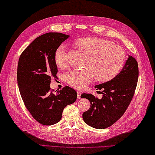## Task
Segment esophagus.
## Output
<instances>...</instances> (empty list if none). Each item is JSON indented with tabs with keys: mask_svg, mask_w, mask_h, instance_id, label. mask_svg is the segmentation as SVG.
<instances>
[{
	"mask_svg": "<svg viewBox=\"0 0 155 155\" xmlns=\"http://www.w3.org/2000/svg\"><path fill=\"white\" fill-rule=\"evenodd\" d=\"M81 92L77 91V98L78 99H80L81 98Z\"/></svg>",
	"mask_w": 155,
	"mask_h": 155,
	"instance_id": "1",
	"label": "esophagus"
}]
</instances>
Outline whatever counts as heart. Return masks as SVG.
<instances>
[{"label": "heart", "instance_id": "1", "mask_svg": "<svg viewBox=\"0 0 155 155\" xmlns=\"http://www.w3.org/2000/svg\"><path fill=\"white\" fill-rule=\"evenodd\" d=\"M74 45L87 54L82 70H71L65 74L67 83L83 89L94 78L105 82L114 78L120 71L125 60L123 49L104 39L97 37L79 38ZM67 48L62 44L54 52V61L60 68L67 66Z\"/></svg>", "mask_w": 155, "mask_h": 155}]
</instances>
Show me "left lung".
Returning <instances> with one entry per match:
<instances>
[{"mask_svg": "<svg viewBox=\"0 0 155 155\" xmlns=\"http://www.w3.org/2000/svg\"><path fill=\"white\" fill-rule=\"evenodd\" d=\"M138 78V62L134 57L128 56L123 69L116 77L94 86L97 90H101V99L92 94H82L81 97L87 98L91 103L89 110L83 114L85 123L91 127L103 129L117 122L133 99Z\"/></svg>", "mask_w": 155, "mask_h": 155, "instance_id": "obj_1", "label": "left lung"}]
</instances>
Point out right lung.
<instances>
[{
	"mask_svg": "<svg viewBox=\"0 0 155 155\" xmlns=\"http://www.w3.org/2000/svg\"><path fill=\"white\" fill-rule=\"evenodd\" d=\"M69 35L48 32L35 38L20 56L17 82L22 99L35 119L42 125L57 123L62 111L77 100V93L66 86L60 91L52 90L51 78L57 77L54 61L56 49Z\"/></svg>",
	"mask_w": 155,
	"mask_h": 155,
	"instance_id": "add662e5",
	"label": "right lung"
}]
</instances>
